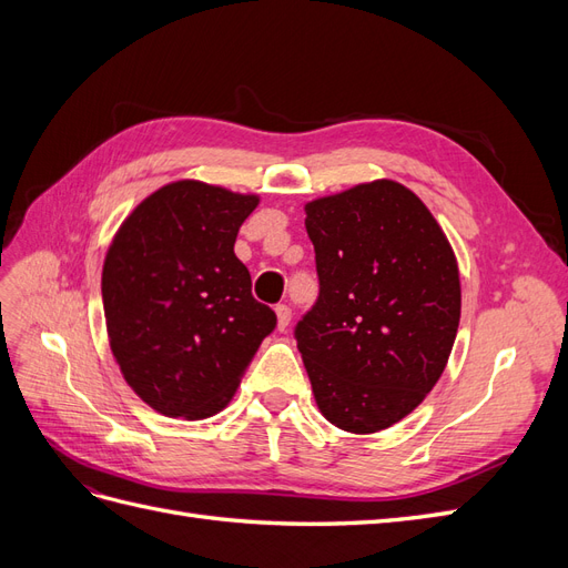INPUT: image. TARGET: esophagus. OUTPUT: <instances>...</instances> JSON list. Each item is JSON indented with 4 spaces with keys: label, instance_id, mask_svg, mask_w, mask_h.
I'll list each match as a JSON object with an SVG mask.
<instances>
[{
    "label": "esophagus",
    "instance_id": "obj_1",
    "mask_svg": "<svg viewBox=\"0 0 568 568\" xmlns=\"http://www.w3.org/2000/svg\"><path fill=\"white\" fill-rule=\"evenodd\" d=\"M274 313H277V326L284 332L286 326L291 324V307L284 305V303H280L277 307H274Z\"/></svg>",
    "mask_w": 568,
    "mask_h": 568
}]
</instances>
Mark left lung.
Wrapping results in <instances>:
<instances>
[{
    "label": "left lung",
    "mask_w": 568,
    "mask_h": 568,
    "mask_svg": "<svg viewBox=\"0 0 568 568\" xmlns=\"http://www.w3.org/2000/svg\"><path fill=\"white\" fill-rule=\"evenodd\" d=\"M320 296L294 329L322 415L374 434L409 415L448 365L455 253L407 186L379 180L305 205Z\"/></svg>",
    "instance_id": "1"
}]
</instances>
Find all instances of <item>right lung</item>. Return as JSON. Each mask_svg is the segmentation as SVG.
Wrapping results in <instances>:
<instances>
[{"label": "right lung", "instance_id": "1", "mask_svg": "<svg viewBox=\"0 0 568 568\" xmlns=\"http://www.w3.org/2000/svg\"><path fill=\"white\" fill-rule=\"evenodd\" d=\"M257 196L194 180L142 201L118 230L101 274L111 351L125 382L165 417L225 407L277 326L234 255Z\"/></svg>", "mask_w": 568, "mask_h": 568}]
</instances>
